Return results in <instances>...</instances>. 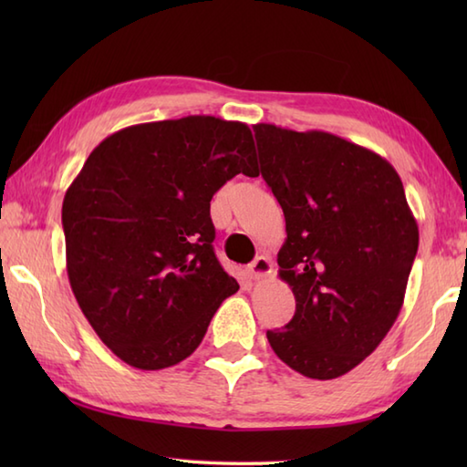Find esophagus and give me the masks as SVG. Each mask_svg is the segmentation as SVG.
Instances as JSON below:
<instances>
[{"instance_id":"1","label":"esophagus","mask_w":467,"mask_h":467,"mask_svg":"<svg viewBox=\"0 0 467 467\" xmlns=\"http://www.w3.org/2000/svg\"><path fill=\"white\" fill-rule=\"evenodd\" d=\"M271 271H273V265L269 261V256H263V254L256 256V259L246 266V275H249V279L253 281L263 279V276L271 275Z\"/></svg>"}]
</instances>
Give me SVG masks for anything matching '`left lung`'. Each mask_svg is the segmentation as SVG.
<instances>
[{"label":"left lung","mask_w":467,"mask_h":467,"mask_svg":"<svg viewBox=\"0 0 467 467\" xmlns=\"http://www.w3.org/2000/svg\"><path fill=\"white\" fill-rule=\"evenodd\" d=\"M261 174L285 214L279 276L295 315L266 331L281 361L335 379L371 355L401 311L420 231L395 168L329 132L254 124Z\"/></svg>","instance_id":"8db88e82"}]
</instances>
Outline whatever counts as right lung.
<instances>
[{
  "mask_svg": "<svg viewBox=\"0 0 467 467\" xmlns=\"http://www.w3.org/2000/svg\"><path fill=\"white\" fill-rule=\"evenodd\" d=\"M259 176L249 126L214 116L128 126L98 144L64 196L66 269L96 335L136 369L192 355L239 291L214 256L211 201Z\"/></svg>",
  "mask_w": 467,
  "mask_h": 467,
  "instance_id": "add662e5",
  "label": "right lung"
}]
</instances>
